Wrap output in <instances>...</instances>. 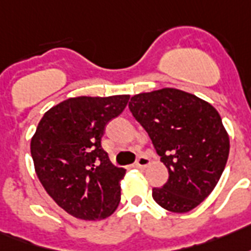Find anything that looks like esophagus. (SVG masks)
I'll return each instance as SVG.
<instances>
[{
    "label": "esophagus",
    "instance_id": "obj_1",
    "mask_svg": "<svg viewBox=\"0 0 251 251\" xmlns=\"http://www.w3.org/2000/svg\"><path fill=\"white\" fill-rule=\"evenodd\" d=\"M148 164H150V159H148L146 155H139L138 159H136V162H135V167L143 168L147 167Z\"/></svg>",
    "mask_w": 251,
    "mask_h": 251
}]
</instances>
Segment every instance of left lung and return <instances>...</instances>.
<instances>
[{"label":"left lung","instance_id":"obj_1","mask_svg":"<svg viewBox=\"0 0 251 251\" xmlns=\"http://www.w3.org/2000/svg\"><path fill=\"white\" fill-rule=\"evenodd\" d=\"M128 107L168 170L167 183L152 188L153 201L173 213L197 207L217 186L228 158L218 111L175 88L135 95Z\"/></svg>","mask_w":251,"mask_h":251}]
</instances>
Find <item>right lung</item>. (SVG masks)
<instances>
[{
  "label": "right lung",
  "instance_id": "right-lung-1",
  "mask_svg": "<svg viewBox=\"0 0 251 251\" xmlns=\"http://www.w3.org/2000/svg\"><path fill=\"white\" fill-rule=\"evenodd\" d=\"M128 100L129 95L71 98L38 123L30 143L36 174L50 198L76 218L100 221L118 208L126 170L111 163L101 138Z\"/></svg>",
  "mask_w": 251,
  "mask_h": 251
}]
</instances>
